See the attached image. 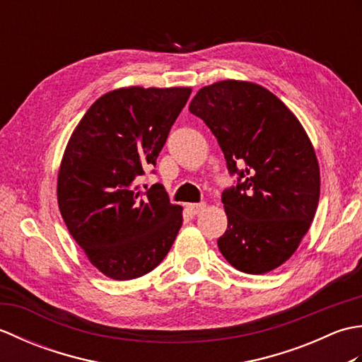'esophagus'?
I'll return each instance as SVG.
<instances>
[{
	"label": "esophagus",
	"instance_id": "esophagus-1",
	"mask_svg": "<svg viewBox=\"0 0 362 362\" xmlns=\"http://www.w3.org/2000/svg\"><path fill=\"white\" fill-rule=\"evenodd\" d=\"M205 206H206L205 202H199V204H189L187 209L193 214H199V213H202L205 210Z\"/></svg>",
	"mask_w": 362,
	"mask_h": 362
}]
</instances>
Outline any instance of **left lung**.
I'll list each match as a JSON object with an SVG mask.
<instances>
[{"mask_svg": "<svg viewBox=\"0 0 362 362\" xmlns=\"http://www.w3.org/2000/svg\"><path fill=\"white\" fill-rule=\"evenodd\" d=\"M189 112L209 126L236 175L222 193L228 226L218 240L221 253L245 274L281 266L319 204V163L305 129L279 98L252 82L204 87Z\"/></svg>", "mask_w": 362, "mask_h": 362, "instance_id": "8db88e82", "label": "left lung"}]
</instances>
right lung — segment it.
<instances>
[{"label":"right lung","instance_id":"obj_1","mask_svg":"<svg viewBox=\"0 0 362 362\" xmlns=\"http://www.w3.org/2000/svg\"><path fill=\"white\" fill-rule=\"evenodd\" d=\"M191 88L129 87L105 93L74 129L57 179L65 224L104 275L132 280L156 269L182 227L161 183L143 191ZM153 173V171H152Z\"/></svg>","mask_w":362,"mask_h":362}]
</instances>
